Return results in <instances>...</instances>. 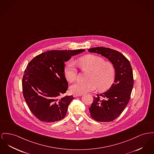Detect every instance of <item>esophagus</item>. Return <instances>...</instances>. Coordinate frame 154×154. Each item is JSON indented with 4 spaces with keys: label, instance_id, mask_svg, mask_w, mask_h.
I'll return each mask as SVG.
<instances>
[{
    "label": "esophagus",
    "instance_id": "34e87169",
    "mask_svg": "<svg viewBox=\"0 0 154 154\" xmlns=\"http://www.w3.org/2000/svg\"><path fill=\"white\" fill-rule=\"evenodd\" d=\"M81 96H82V95H79V94H73V97H74V98L78 97H81Z\"/></svg>",
    "mask_w": 154,
    "mask_h": 154
}]
</instances>
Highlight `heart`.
<instances>
[{"label":"heart","instance_id":"obj_1","mask_svg":"<svg viewBox=\"0 0 154 154\" xmlns=\"http://www.w3.org/2000/svg\"><path fill=\"white\" fill-rule=\"evenodd\" d=\"M82 70L88 72L87 82H77L72 84L70 90L79 95L97 89L100 91L106 90L114 81L115 70L112 64L105 62L103 59L94 55H87L77 60ZM65 75L69 82H73L77 77V69L72 62L65 67Z\"/></svg>","mask_w":154,"mask_h":154}]
</instances>
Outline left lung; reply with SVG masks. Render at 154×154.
<instances>
[{"instance_id": "1", "label": "left lung", "mask_w": 154, "mask_h": 154, "mask_svg": "<svg viewBox=\"0 0 154 154\" xmlns=\"http://www.w3.org/2000/svg\"><path fill=\"white\" fill-rule=\"evenodd\" d=\"M88 51L107 58L114 67V82L107 91L94 97L89 108L91 116L95 120L112 122L122 113L130 98L134 84L131 64L123 54L110 48L97 47Z\"/></svg>"}]
</instances>
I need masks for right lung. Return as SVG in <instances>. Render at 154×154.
Listing matches in <instances>:
<instances>
[{
	"label": "right lung",
	"mask_w": 154,
	"mask_h": 154,
	"mask_svg": "<svg viewBox=\"0 0 154 154\" xmlns=\"http://www.w3.org/2000/svg\"><path fill=\"white\" fill-rule=\"evenodd\" d=\"M84 51H47L28 64L22 82L23 95L30 110L39 120L52 123L65 117L74 97H60L68 88L64 62Z\"/></svg>",
	"instance_id": "right-lung-1"
}]
</instances>
